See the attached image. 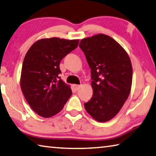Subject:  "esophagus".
<instances>
[{
    "instance_id": "esophagus-1",
    "label": "esophagus",
    "mask_w": 156,
    "mask_h": 156,
    "mask_svg": "<svg viewBox=\"0 0 156 156\" xmlns=\"http://www.w3.org/2000/svg\"><path fill=\"white\" fill-rule=\"evenodd\" d=\"M73 89H74L75 90H78L79 89H80V85H78V84H73Z\"/></svg>"
}]
</instances>
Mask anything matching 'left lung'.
<instances>
[{"instance_id": "8db88e82", "label": "left lung", "mask_w": 156, "mask_h": 156, "mask_svg": "<svg viewBox=\"0 0 156 156\" xmlns=\"http://www.w3.org/2000/svg\"><path fill=\"white\" fill-rule=\"evenodd\" d=\"M79 46L85 55L93 80V96L84 108L95 120L106 122L120 111L131 91V60L117 41L104 34L84 38Z\"/></svg>"}]
</instances>
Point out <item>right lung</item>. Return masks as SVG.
Segmentation results:
<instances>
[{"label":"right lung","instance_id":"add662e5","mask_svg":"<svg viewBox=\"0 0 156 156\" xmlns=\"http://www.w3.org/2000/svg\"><path fill=\"white\" fill-rule=\"evenodd\" d=\"M78 43L79 39L43 38L36 41L25 55L20 87L31 108L42 117L61 111L72 95L70 86L59 76V66Z\"/></svg>","mask_w":156,"mask_h":156}]
</instances>
